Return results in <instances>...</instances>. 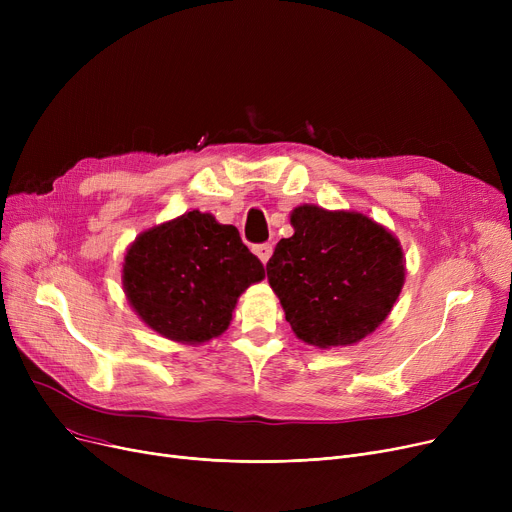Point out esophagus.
Returning a JSON list of instances; mask_svg holds the SVG:
<instances>
[{
  "instance_id": "obj_1",
  "label": "esophagus",
  "mask_w": 512,
  "mask_h": 512,
  "mask_svg": "<svg viewBox=\"0 0 512 512\" xmlns=\"http://www.w3.org/2000/svg\"><path fill=\"white\" fill-rule=\"evenodd\" d=\"M272 251H274V247L270 245V242H263V245H255V247H253V253L259 257V261H261V263H267V261H270Z\"/></svg>"
}]
</instances>
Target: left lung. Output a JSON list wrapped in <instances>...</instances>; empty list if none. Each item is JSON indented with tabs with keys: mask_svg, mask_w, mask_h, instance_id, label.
Listing matches in <instances>:
<instances>
[{
	"mask_svg": "<svg viewBox=\"0 0 512 512\" xmlns=\"http://www.w3.org/2000/svg\"><path fill=\"white\" fill-rule=\"evenodd\" d=\"M265 272L292 332L317 348L375 332L405 284L400 242L357 211L299 205Z\"/></svg>",
	"mask_w": 512,
	"mask_h": 512,
	"instance_id": "8db88e82",
	"label": "left lung"
}]
</instances>
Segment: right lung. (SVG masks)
<instances>
[{"instance_id": "obj_1", "label": "right lung", "mask_w": 512, "mask_h": 512, "mask_svg": "<svg viewBox=\"0 0 512 512\" xmlns=\"http://www.w3.org/2000/svg\"><path fill=\"white\" fill-rule=\"evenodd\" d=\"M122 267L130 307L151 330L182 344L226 332L240 294L265 276L238 230L199 209L139 234Z\"/></svg>"}]
</instances>
